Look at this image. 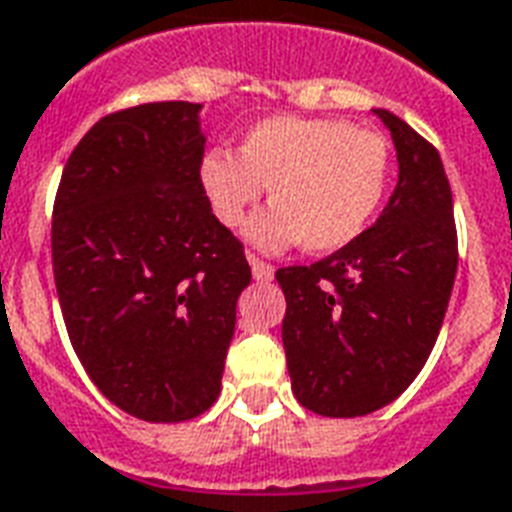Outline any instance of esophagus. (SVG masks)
<instances>
[{
	"instance_id": "34e87169",
	"label": "esophagus",
	"mask_w": 512,
	"mask_h": 512,
	"mask_svg": "<svg viewBox=\"0 0 512 512\" xmlns=\"http://www.w3.org/2000/svg\"><path fill=\"white\" fill-rule=\"evenodd\" d=\"M248 261H251L253 278H256V280H264V283H267V280L275 278V267H272L270 261L259 259L256 253H248Z\"/></svg>"
}]
</instances>
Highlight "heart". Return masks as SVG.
Instances as JSON below:
<instances>
[{"label": "heart", "instance_id": "1", "mask_svg": "<svg viewBox=\"0 0 512 512\" xmlns=\"http://www.w3.org/2000/svg\"><path fill=\"white\" fill-rule=\"evenodd\" d=\"M215 218L240 226L270 186L272 207L248 234L261 248L329 253L359 237L386 197L388 142L340 118L272 115L253 124L240 153L215 148L199 167Z\"/></svg>", "mask_w": 512, "mask_h": 512}]
</instances>
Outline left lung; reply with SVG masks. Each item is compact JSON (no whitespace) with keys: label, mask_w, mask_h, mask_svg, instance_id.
Here are the masks:
<instances>
[{"label":"left lung","mask_w":512,"mask_h":512,"mask_svg":"<svg viewBox=\"0 0 512 512\" xmlns=\"http://www.w3.org/2000/svg\"><path fill=\"white\" fill-rule=\"evenodd\" d=\"M397 145L399 180L370 229L310 267L275 272L283 348L299 405L318 416L375 413L424 370L451 299L459 242L451 183L432 142L375 110Z\"/></svg>","instance_id":"obj_1"}]
</instances>
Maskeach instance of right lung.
Masks as SVG:
<instances>
[{
    "instance_id": "obj_1",
    "label": "right lung",
    "mask_w": 512,
    "mask_h": 512,
    "mask_svg": "<svg viewBox=\"0 0 512 512\" xmlns=\"http://www.w3.org/2000/svg\"><path fill=\"white\" fill-rule=\"evenodd\" d=\"M194 102H148L99 118L69 153L53 202V278L69 343L124 413L178 424L205 413L237 299L242 242L202 188Z\"/></svg>"
}]
</instances>
